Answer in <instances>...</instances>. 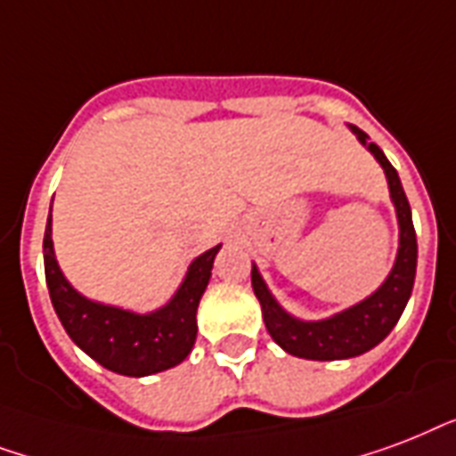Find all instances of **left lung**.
<instances>
[{"mask_svg": "<svg viewBox=\"0 0 456 456\" xmlns=\"http://www.w3.org/2000/svg\"><path fill=\"white\" fill-rule=\"evenodd\" d=\"M352 133L359 137V142L379 159L387 178V188L393 197L395 211H397V224H400V249L397 259L386 278V283L366 297L359 305L349 306L345 312L335 314L323 321H299L285 312L278 305L273 295L268 292L264 278L252 266V288L259 299L264 323L271 338L288 352V354L302 356V359H314V362H333V359H349L369 352L386 340L395 323L400 321L411 288H414L416 276V231L411 224V209H409L407 195L402 190L400 175L387 161L376 142H369V135L352 126Z\"/></svg>", "mask_w": 456, "mask_h": 456, "instance_id": "left-lung-1", "label": "left lung"}]
</instances>
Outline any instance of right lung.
<instances>
[{
  "label": "right lung",
  "mask_w": 456,
  "mask_h": 456,
  "mask_svg": "<svg viewBox=\"0 0 456 456\" xmlns=\"http://www.w3.org/2000/svg\"><path fill=\"white\" fill-rule=\"evenodd\" d=\"M218 249L221 245L211 247L190 264L185 281L168 305L151 314H135L100 305L73 290L56 264L52 214L42 242L49 297L69 338L104 369L133 379L166 371L190 354L197 338V306L207 290Z\"/></svg>",
  "instance_id": "add662e5"
}]
</instances>
